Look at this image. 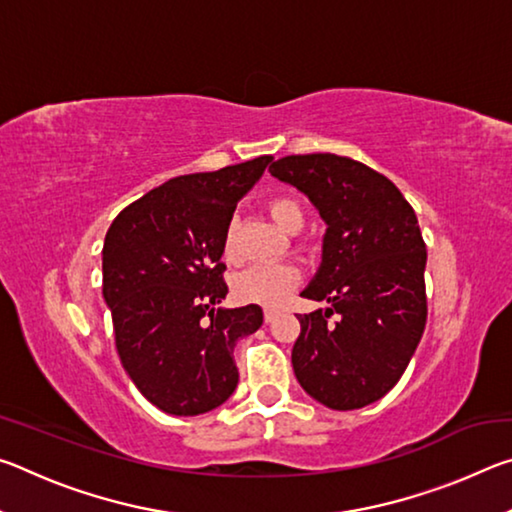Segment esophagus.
Wrapping results in <instances>:
<instances>
[{"mask_svg": "<svg viewBox=\"0 0 512 512\" xmlns=\"http://www.w3.org/2000/svg\"><path fill=\"white\" fill-rule=\"evenodd\" d=\"M275 316H277V311H273V309H266V311H264V320H266V323H273Z\"/></svg>", "mask_w": 512, "mask_h": 512, "instance_id": "34e87169", "label": "esophagus"}]
</instances>
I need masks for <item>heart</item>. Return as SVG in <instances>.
Masks as SVG:
<instances>
[{"instance_id":"b5f03b06","label":"heart","mask_w":512,"mask_h":512,"mask_svg":"<svg viewBox=\"0 0 512 512\" xmlns=\"http://www.w3.org/2000/svg\"><path fill=\"white\" fill-rule=\"evenodd\" d=\"M268 214H271L277 228L284 232H298L305 225V210L291 196H275L268 203ZM232 232H235V228L230 225L223 239L225 255H232ZM300 277V268L296 264H259L239 273L235 277V284H232V291L241 302L275 309L289 300L293 289L300 284Z\"/></svg>"}]
</instances>
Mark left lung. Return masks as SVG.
Instances as JSON below:
<instances>
[{"label": "left lung", "instance_id": "8db88e82", "mask_svg": "<svg viewBox=\"0 0 512 512\" xmlns=\"http://www.w3.org/2000/svg\"><path fill=\"white\" fill-rule=\"evenodd\" d=\"M268 171L305 194L327 225L320 266L300 296L329 307L298 316L293 372L327 409H361L400 381L427 323L418 219L391 180L357 160L287 155Z\"/></svg>", "mask_w": 512, "mask_h": 512}]
</instances>
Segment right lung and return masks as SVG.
<instances>
[{
    "label": "right lung",
    "instance_id": "obj_1",
    "mask_svg": "<svg viewBox=\"0 0 512 512\" xmlns=\"http://www.w3.org/2000/svg\"><path fill=\"white\" fill-rule=\"evenodd\" d=\"M273 155L151 189L103 241V300L126 375L169 415H201L235 393V345L264 323L259 305L219 307L223 239Z\"/></svg>",
    "mask_w": 512,
    "mask_h": 512
}]
</instances>
